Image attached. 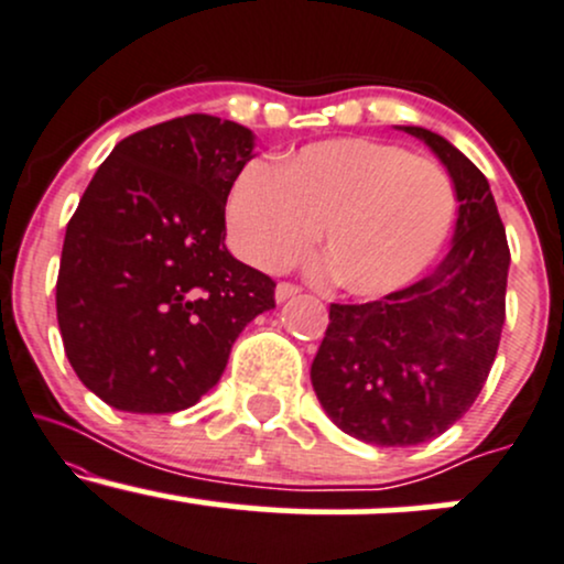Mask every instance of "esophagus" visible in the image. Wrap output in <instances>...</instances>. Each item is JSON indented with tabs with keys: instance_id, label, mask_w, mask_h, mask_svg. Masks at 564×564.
Wrapping results in <instances>:
<instances>
[{
	"instance_id": "esophagus-1",
	"label": "esophagus",
	"mask_w": 564,
	"mask_h": 564,
	"mask_svg": "<svg viewBox=\"0 0 564 564\" xmlns=\"http://www.w3.org/2000/svg\"><path fill=\"white\" fill-rule=\"evenodd\" d=\"M296 294H300V286H294V283L281 281L275 286V300L278 302H286V300H291V296H296Z\"/></svg>"
}]
</instances>
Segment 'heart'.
Returning <instances> with one entry per match:
<instances>
[{
    "label": "heart",
    "mask_w": 564,
    "mask_h": 564,
    "mask_svg": "<svg viewBox=\"0 0 564 564\" xmlns=\"http://www.w3.org/2000/svg\"><path fill=\"white\" fill-rule=\"evenodd\" d=\"M457 194L444 167L402 147L330 139L286 154L275 167L249 162L228 194L230 243L262 270L304 260L317 241L351 296L404 289L436 260Z\"/></svg>",
    "instance_id": "obj_1"
}]
</instances>
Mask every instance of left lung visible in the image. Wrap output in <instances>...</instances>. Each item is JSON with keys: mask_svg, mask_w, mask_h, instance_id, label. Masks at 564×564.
Segmentation results:
<instances>
[{"mask_svg": "<svg viewBox=\"0 0 564 564\" xmlns=\"http://www.w3.org/2000/svg\"><path fill=\"white\" fill-rule=\"evenodd\" d=\"M449 171L459 199L449 254L376 302L330 304L312 359L328 417L376 446L423 444L470 410L497 357L510 247L486 175L429 128L404 126Z\"/></svg>", "mask_w": 564, "mask_h": 564, "instance_id": "obj_1", "label": "left lung"}]
</instances>
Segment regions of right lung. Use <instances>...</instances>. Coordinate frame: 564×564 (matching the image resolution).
I'll return each instance as SVG.
<instances>
[{"instance_id":"add662e5","label":"right lung","mask_w":564,"mask_h":564,"mask_svg":"<svg viewBox=\"0 0 564 564\" xmlns=\"http://www.w3.org/2000/svg\"><path fill=\"white\" fill-rule=\"evenodd\" d=\"M254 135L183 115L112 149L65 230L57 323L88 391L167 415L220 381L234 341L275 307V281L226 249V202Z\"/></svg>"}]
</instances>
